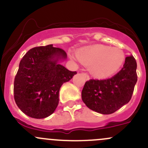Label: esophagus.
Segmentation results:
<instances>
[{"label":"esophagus","mask_w":148,"mask_h":148,"mask_svg":"<svg viewBox=\"0 0 148 148\" xmlns=\"http://www.w3.org/2000/svg\"><path fill=\"white\" fill-rule=\"evenodd\" d=\"M82 75L84 76V77H85V79L86 80H88L89 79H90V76H89L86 73H82Z\"/></svg>","instance_id":"1"}]
</instances>
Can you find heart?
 Segmentation results:
<instances>
[{
    "mask_svg": "<svg viewBox=\"0 0 148 148\" xmlns=\"http://www.w3.org/2000/svg\"><path fill=\"white\" fill-rule=\"evenodd\" d=\"M77 56L83 64L90 66V73L99 78L109 77L114 74L125 60L122 49L103 45L80 49L77 52Z\"/></svg>",
    "mask_w": 148,
    "mask_h": 148,
    "instance_id": "heart-1",
    "label": "heart"
}]
</instances>
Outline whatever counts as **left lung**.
Returning <instances> with one entry per match:
<instances>
[{
  "mask_svg": "<svg viewBox=\"0 0 148 148\" xmlns=\"http://www.w3.org/2000/svg\"><path fill=\"white\" fill-rule=\"evenodd\" d=\"M137 63L127 56L123 67L110 78L87 81L82 99L89 109L102 114H111L129 102L138 80Z\"/></svg>",
  "mask_w": 148,
  "mask_h": 148,
  "instance_id": "1",
  "label": "left lung"
}]
</instances>
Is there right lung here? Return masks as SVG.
Here are the masks:
<instances>
[{"mask_svg": "<svg viewBox=\"0 0 148 148\" xmlns=\"http://www.w3.org/2000/svg\"><path fill=\"white\" fill-rule=\"evenodd\" d=\"M66 57L64 50L52 44L31 49L23 57L13 92L15 103L24 114L44 119L54 112L61 85L77 74L58 63Z\"/></svg>", "mask_w": 148, "mask_h": 148, "instance_id": "obj_1", "label": "right lung"}]
</instances>
